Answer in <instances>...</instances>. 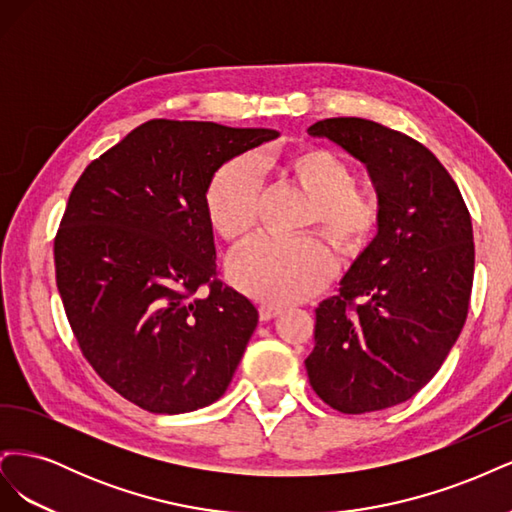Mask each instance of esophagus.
I'll use <instances>...</instances> for the list:
<instances>
[{
    "instance_id": "1",
    "label": "esophagus",
    "mask_w": 512,
    "mask_h": 512,
    "mask_svg": "<svg viewBox=\"0 0 512 512\" xmlns=\"http://www.w3.org/2000/svg\"><path fill=\"white\" fill-rule=\"evenodd\" d=\"M258 314H260L262 322H267V320H273L275 316H280L282 309L275 307V305H260L258 307Z\"/></svg>"
}]
</instances>
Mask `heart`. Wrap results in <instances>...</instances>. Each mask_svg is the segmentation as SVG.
I'll use <instances>...</instances> for the list:
<instances>
[{
	"mask_svg": "<svg viewBox=\"0 0 512 512\" xmlns=\"http://www.w3.org/2000/svg\"><path fill=\"white\" fill-rule=\"evenodd\" d=\"M286 173L314 198L312 220L344 254L363 250L380 224L378 196L354 185L350 164L331 149L307 147L284 160ZM260 164L239 156L215 170L205 192L213 232L237 243L256 224ZM335 273L331 247L316 235L258 237L230 258L228 275L247 297L262 303H294L312 297Z\"/></svg>",
	"mask_w": 512,
	"mask_h": 512,
	"instance_id": "obj_1",
	"label": "heart"
}]
</instances>
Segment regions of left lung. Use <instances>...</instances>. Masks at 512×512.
<instances>
[{"instance_id": "obj_1", "label": "left lung", "mask_w": 512, "mask_h": 512, "mask_svg": "<svg viewBox=\"0 0 512 512\" xmlns=\"http://www.w3.org/2000/svg\"><path fill=\"white\" fill-rule=\"evenodd\" d=\"M367 166L380 200L376 237L316 307L305 359L318 397L344 414L404 404L436 376L468 316L474 235L453 177L414 138L359 117L307 130Z\"/></svg>"}]
</instances>
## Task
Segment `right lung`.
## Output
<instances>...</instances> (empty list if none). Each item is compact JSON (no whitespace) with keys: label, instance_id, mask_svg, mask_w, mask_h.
<instances>
[{"label":"right lung","instance_id":"add662e5","mask_svg":"<svg viewBox=\"0 0 512 512\" xmlns=\"http://www.w3.org/2000/svg\"><path fill=\"white\" fill-rule=\"evenodd\" d=\"M277 136L151 119L74 185L55 237L57 288L89 365L143 410L205 408L235 376L258 309L218 280L205 192L222 164Z\"/></svg>","mask_w":512,"mask_h":512}]
</instances>
